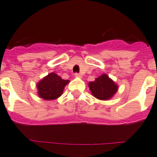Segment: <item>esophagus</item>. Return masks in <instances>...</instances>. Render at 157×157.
Returning a JSON list of instances; mask_svg holds the SVG:
<instances>
[{
    "label": "esophagus",
    "mask_w": 157,
    "mask_h": 157,
    "mask_svg": "<svg viewBox=\"0 0 157 157\" xmlns=\"http://www.w3.org/2000/svg\"><path fill=\"white\" fill-rule=\"evenodd\" d=\"M74 76H76V77H81V75L80 74V73H78V72H76L74 74Z\"/></svg>",
    "instance_id": "obj_1"
}]
</instances>
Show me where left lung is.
Returning a JSON list of instances; mask_svg holds the SVG:
<instances>
[{"label": "left lung", "mask_w": 157, "mask_h": 157, "mask_svg": "<svg viewBox=\"0 0 157 157\" xmlns=\"http://www.w3.org/2000/svg\"><path fill=\"white\" fill-rule=\"evenodd\" d=\"M89 89L96 98L99 100H109L117 93V85L106 74L97 77L89 83Z\"/></svg>", "instance_id": "left-lung-1"}]
</instances>
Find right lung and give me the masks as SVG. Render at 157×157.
Masks as SVG:
<instances>
[{
  "label": "right lung",
  "instance_id": "obj_1",
  "mask_svg": "<svg viewBox=\"0 0 157 157\" xmlns=\"http://www.w3.org/2000/svg\"><path fill=\"white\" fill-rule=\"evenodd\" d=\"M68 80H63L56 73L52 72L38 83V95L44 100H54L61 96Z\"/></svg>",
  "mask_w": 157,
  "mask_h": 157
}]
</instances>
